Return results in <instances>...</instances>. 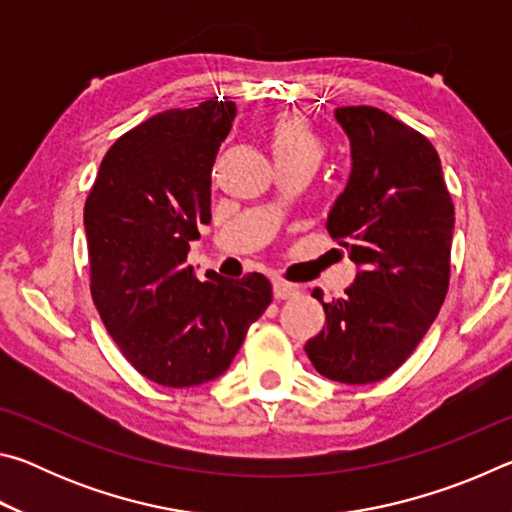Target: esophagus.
Listing matches in <instances>:
<instances>
[{
    "label": "esophagus",
    "instance_id": "34e87169",
    "mask_svg": "<svg viewBox=\"0 0 512 512\" xmlns=\"http://www.w3.org/2000/svg\"><path fill=\"white\" fill-rule=\"evenodd\" d=\"M298 287L296 284H291V282H282V280H275L273 282V296L277 298V300H289V298H296L298 296Z\"/></svg>",
    "mask_w": 512,
    "mask_h": 512
}]
</instances>
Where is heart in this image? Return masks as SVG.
<instances>
[{
  "label": "heart",
  "instance_id": "b5f03b06",
  "mask_svg": "<svg viewBox=\"0 0 512 512\" xmlns=\"http://www.w3.org/2000/svg\"><path fill=\"white\" fill-rule=\"evenodd\" d=\"M268 146H271L277 167H289V164L318 167L325 153L318 133L307 119L298 115H282L273 119L271 128H268Z\"/></svg>",
  "mask_w": 512,
  "mask_h": 512
}]
</instances>
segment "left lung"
<instances>
[{"label":"left lung","instance_id":"left-lung-1","mask_svg":"<svg viewBox=\"0 0 512 512\" xmlns=\"http://www.w3.org/2000/svg\"><path fill=\"white\" fill-rule=\"evenodd\" d=\"M352 171L327 232L357 264L343 298L323 302L325 327L305 345L320 375L372 384L402 366L449 289L454 203L433 144L372 106L336 108Z\"/></svg>","mask_w":512,"mask_h":512}]
</instances>
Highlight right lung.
<instances>
[{
    "mask_svg": "<svg viewBox=\"0 0 512 512\" xmlns=\"http://www.w3.org/2000/svg\"><path fill=\"white\" fill-rule=\"evenodd\" d=\"M237 108L214 97L142 121L103 155L83 210L90 291L131 366L169 388L223 375L271 305L262 273L241 280L187 264L210 223V173Z\"/></svg>",
    "mask_w": 512,
    "mask_h": 512,
    "instance_id": "1",
    "label": "right lung"
}]
</instances>
